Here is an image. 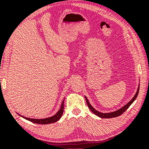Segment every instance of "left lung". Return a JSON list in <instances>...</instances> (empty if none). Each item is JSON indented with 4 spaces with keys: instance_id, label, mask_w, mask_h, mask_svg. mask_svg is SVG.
<instances>
[{
    "instance_id": "obj_1",
    "label": "left lung",
    "mask_w": 149,
    "mask_h": 149,
    "mask_svg": "<svg viewBox=\"0 0 149 149\" xmlns=\"http://www.w3.org/2000/svg\"><path fill=\"white\" fill-rule=\"evenodd\" d=\"M139 88H140V85H138V89H137V91H136L135 95H134L133 98H132L131 100H130L129 102L127 104H126L125 106H123V107L121 108V109L117 110V111H114V112H111V113H100V112L97 111V110H95L94 108H93L92 106L91 105V104L89 102V100L87 98L86 96H85V100H86V102H87V104L88 106V107L89 108V109L91 110V111L93 113H94L95 115H97V117H100V118H113V117H118V116L121 115L123 114L124 112H125L126 110H127L128 108L130 107V105L132 104V103L134 102V100H135L136 97H137L138 95V92H139Z\"/></svg>"
}]
</instances>
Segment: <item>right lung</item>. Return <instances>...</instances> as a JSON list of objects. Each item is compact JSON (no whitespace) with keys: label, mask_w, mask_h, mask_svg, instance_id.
<instances>
[{"label":"right lung","mask_w":149,"mask_h":149,"mask_svg":"<svg viewBox=\"0 0 149 149\" xmlns=\"http://www.w3.org/2000/svg\"><path fill=\"white\" fill-rule=\"evenodd\" d=\"M64 100L62 101L60 110H59V111L57 112L54 115H53L52 117L45 118V119H31V118L24 117V116H22L21 115H19V114L18 113L17 114L19 116H21L22 117H23L24 119L28 120V121H31L32 123H34L36 124H49V123H55V122L58 121V120L60 119L63 114V112H64Z\"/></svg>","instance_id":"right-lung-1"}]
</instances>
